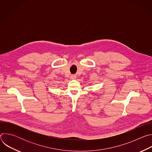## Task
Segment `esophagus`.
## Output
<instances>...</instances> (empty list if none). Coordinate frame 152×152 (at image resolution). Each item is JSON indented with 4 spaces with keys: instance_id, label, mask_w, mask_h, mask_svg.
Masks as SVG:
<instances>
[{
    "instance_id": "esophagus-1",
    "label": "esophagus",
    "mask_w": 152,
    "mask_h": 152,
    "mask_svg": "<svg viewBox=\"0 0 152 152\" xmlns=\"http://www.w3.org/2000/svg\"><path fill=\"white\" fill-rule=\"evenodd\" d=\"M76 78V76L75 75H72L70 76V79H75Z\"/></svg>"
}]
</instances>
